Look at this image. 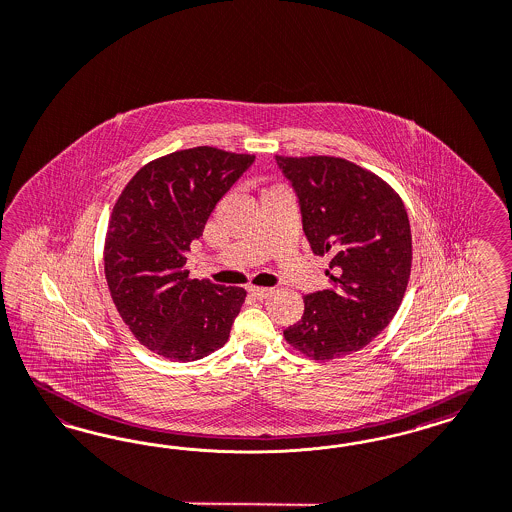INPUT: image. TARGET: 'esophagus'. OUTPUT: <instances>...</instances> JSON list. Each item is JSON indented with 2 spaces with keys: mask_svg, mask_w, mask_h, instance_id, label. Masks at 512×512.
<instances>
[{
  "mask_svg": "<svg viewBox=\"0 0 512 512\" xmlns=\"http://www.w3.org/2000/svg\"><path fill=\"white\" fill-rule=\"evenodd\" d=\"M247 291H249V295L251 297H255V299L263 300L266 297H270L274 291L272 289H268V287H257V285H249L247 287Z\"/></svg>",
  "mask_w": 512,
  "mask_h": 512,
  "instance_id": "esophagus-1",
  "label": "esophagus"
}]
</instances>
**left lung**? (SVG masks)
<instances>
[{
  "label": "left lung",
  "instance_id": "obj_1",
  "mask_svg": "<svg viewBox=\"0 0 512 512\" xmlns=\"http://www.w3.org/2000/svg\"><path fill=\"white\" fill-rule=\"evenodd\" d=\"M276 162L299 196L302 230L329 255L331 289L304 297L285 340L316 361L365 348L397 314L412 266V236L401 196L382 177L338 157Z\"/></svg>",
  "mask_w": 512,
  "mask_h": 512
}]
</instances>
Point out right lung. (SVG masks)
Segmentation results:
<instances>
[{"label":"right lung","mask_w":512,"mask_h":512,"mask_svg":"<svg viewBox=\"0 0 512 512\" xmlns=\"http://www.w3.org/2000/svg\"><path fill=\"white\" fill-rule=\"evenodd\" d=\"M255 155L193 147L151 160L128 181L107 225L104 270L111 299L141 344L196 361L229 340L242 287L191 280V242Z\"/></svg>","instance_id":"obj_1"}]
</instances>
